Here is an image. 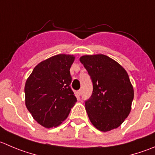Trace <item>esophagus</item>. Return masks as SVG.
<instances>
[{
  "label": "esophagus",
  "mask_w": 155,
  "mask_h": 155,
  "mask_svg": "<svg viewBox=\"0 0 155 155\" xmlns=\"http://www.w3.org/2000/svg\"><path fill=\"white\" fill-rule=\"evenodd\" d=\"M76 93H77V94H78V95H79V96H80L81 94H82V90H81V89L78 90V91H76Z\"/></svg>",
  "instance_id": "obj_1"
}]
</instances>
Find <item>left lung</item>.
<instances>
[{
    "label": "left lung",
    "instance_id": "left-lung-1",
    "mask_svg": "<svg viewBox=\"0 0 155 155\" xmlns=\"http://www.w3.org/2000/svg\"><path fill=\"white\" fill-rule=\"evenodd\" d=\"M79 61L93 83L92 94L85 101L90 121L102 132L117 128L130 114L134 97L128 73L106 55H84Z\"/></svg>",
    "mask_w": 155,
    "mask_h": 155
}]
</instances>
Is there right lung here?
Wrapping results in <instances>:
<instances>
[{"instance_id": "obj_1", "label": "right lung", "mask_w": 155, "mask_h": 155, "mask_svg": "<svg viewBox=\"0 0 155 155\" xmlns=\"http://www.w3.org/2000/svg\"><path fill=\"white\" fill-rule=\"evenodd\" d=\"M74 60L73 55L65 54L48 58L33 69L25 82V106L45 128L61 125L77 101L70 86Z\"/></svg>"}]
</instances>
